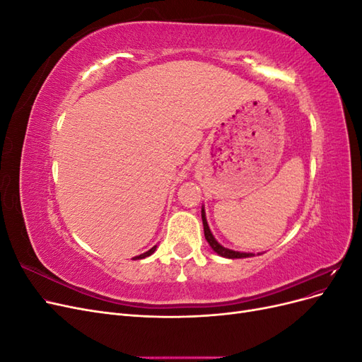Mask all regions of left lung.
I'll use <instances>...</instances> for the list:
<instances>
[{
    "instance_id": "1",
    "label": "left lung",
    "mask_w": 362,
    "mask_h": 362,
    "mask_svg": "<svg viewBox=\"0 0 362 362\" xmlns=\"http://www.w3.org/2000/svg\"><path fill=\"white\" fill-rule=\"evenodd\" d=\"M202 223H204V234H205L206 242H208V245L211 246V249L216 252V254L222 255V257H225V258H247V257H254V254H245V252H235V250L223 247L222 245H218L217 240L213 237V234H211V231H210V228H208L204 208H202Z\"/></svg>"
}]
</instances>
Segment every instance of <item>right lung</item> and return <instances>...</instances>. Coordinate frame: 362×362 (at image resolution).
<instances>
[{
  "label": "right lung",
  "mask_w": 362,
  "mask_h": 362,
  "mask_svg": "<svg viewBox=\"0 0 362 362\" xmlns=\"http://www.w3.org/2000/svg\"><path fill=\"white\" fill-rule=\"evenodd\" d=\"M156 249H157V246H154V247H151L148 252H145V254H141V255H139V257H136V259H141V258H146V257H149L151 254H154L156 252Z\"/></svg>",
  "instance_id": "1"
}]
</instances>
